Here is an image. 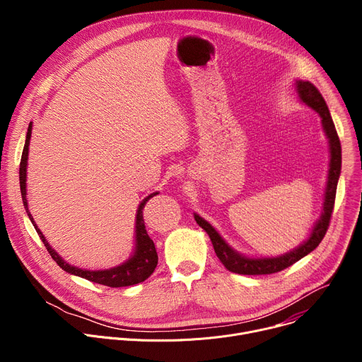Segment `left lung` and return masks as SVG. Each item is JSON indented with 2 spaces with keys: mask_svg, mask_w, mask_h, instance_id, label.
Instances as JSON below:
<instances>
[{
  "mask_svg": "<svg viewBox=\"0 0 362 362\" xmlns=\"http://www.w3.org/2000/svg\"><path fill=\"white\" fill-rule=\"evenodd\" d=\"M296 91L299 94L300 101L305 103L308 107H311L321 116L322 129L329 141L331 160H329V170H328V182H327L325 194H324L322 215L315 223L309 238L303 243H300L298 247L292 249L291 252L284 253L281 256H275V257H247L233 250L209 222H206L203 218L194 214L196 223L209 235L214 249L216 252V256L225 265V268L230 272H235L239 275H268V274L281 272L288 267L293 265L295 262H298L299 259H302V257L306 256L308 253H311L321 243L329 226L334 203H335L337 185L341 175V143H339V137L337 134L332 117L329 115L328 106L320 90L313 83L296 80Z\"/></svg>",
  "mask_w": 362,
  "mask_h": 362,
  "instance_id": "obj_1",
  "label": "left lung"
}]
</instances>
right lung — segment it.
<instances>
[{
	"label": "right lung",
	"mask_w": 362,
	"mask_h": 362,
	"mask_svg": "<svg viewBox=\"0 0 362 362\" xmlns=\"http://www.w3.org/2000/svg\"><path fill=\"white\" fill-rule=\"evenodd\" d=\"M31 129H33V123L28 124L25 144H24V150H23L21 162H20V189H21V196H23V203H24L25 212H27L31 223L34 225L40 239L42 240L45 249L51 255V257H53V259L57 262V265L62 269H64L66 272H69L71 275H76V276H80V278H84L87 281L100 284V285L110 286V288L130 286V285H136V284H140V282L146 281L153 274L154 268L158 267V252H156V247H154L153 240L147 235V230H146V226H144V219H143V209H144L146 202L150 197L156 196L158 192L148 194L139 204L137 212H136V247H134L133 256L129 257V261L123 262L119 267H115V268H110V269H103V271H88V269H81V268L69 265L63 259V257L53 247L49 246V243L47 242L42 232L35 225L34 218L31 216V214L28 211L25 182H27V160H28V146H30V139H31Z\"/></svg>",
	"instance_id": "obj_1"
}]
</instances>
